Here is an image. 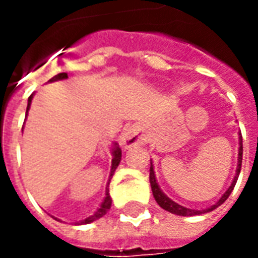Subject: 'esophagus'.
Segmentation results:
<instances>
[{"instance_id":"1","label":"esophagus","mask_w":258,"mask_h":258,"mask_svg":"<svg viewBox=\"0 0 258 258\" xmlns=\"http://www.w3.org/2000/svg\"><path fill=\"white\" fill-rule=\"evenodd\" d=\"M141 141H142V134H141V130L138 125L130 124V125L124 127L123 133H121V144L125 148L141 144Z\"/></svg>"}]
</instances>
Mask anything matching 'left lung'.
Returning a JSON list of instances; mask_svg holds the SVG:
<instances>
[{"mask_svg":"<svg viewBox=\"0 0 258 258\" xmlns=\"http://www.w3.org/2000/svg\"><path fill=\"white\" fill-rule=\"evenodd\" d=\"M240 135V134H239ZM239 155H238V167H236V174H235V178H233L232 184L231 186L228 188L227 192L222 195L220 200L217 202L216 205L210 206L209 209H205V210H192V209H188V207H184V206L178 205V203H175L173 200L167 198L166 195L163 194L162 189H160V186L157 184L156 177H155V171H153V166H152L151 162V173H149V181H151V186H152V192H153V198L157 202V205L160 206L162 209H164L166 211H170V213H173V214H177V216H182V217H189V216H199V214H205V213H209V211H213L214 209H217L218 206H221L225 200L228 199V196L231 195V192L233 190V186L236 184V181H238L239 173H240V167H242V155H243V146H242V135L239 137Z\"/></svg>","mask_w":258,"mask_h":258,"instance_id":"left-lung-1","label":"left lung"}]
</instances>
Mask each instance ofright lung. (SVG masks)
Here are the masks:
<instances>
[{
	"mask_svg": "<svg viewBox=\"0 0 258 258\" xmlns=\"http://www.w3.org/2000/svg\"><path fill=\"white\" fill-rule=\"evenodd\" d=\"M68 79V73H59L56 74V76H53L52 79L49 80V83H52V81H58V80H64ZM31 99H33V95L29 96V102H27V110L30 109V103H31ZM26 116H27V112H26ZM112 155H113V159H112V168H110V175H109V181H110V178L113 177V174H114V171H116V168H117V166L120 164V160H121V149L118 148L117 144H114V148H113L112 151ZM107 186H109V182H107ZM110 206H112V199H110V195H109V188H106V196H105V199H103V202H102V205L99 206V209L92 214V216H90L88 218H85V220H83V221L77 222V224H90V222H94L96 221L98 218H101V217H103L105 214H106L107 211H109V209H110Z\"/></svg>",
	"mask_w": 258,
	"mask_h": 258,
	"instance_id": "obj_1",
	"label": "right lung"
}]
</instances>
